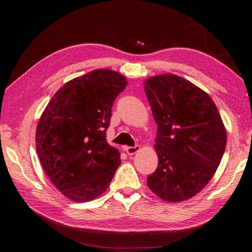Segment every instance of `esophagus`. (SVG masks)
I'll return each mask as SVG.
<instances>
[{
	"label": "esophagus",
	"mask_w": 252,
	"mask_h": 252,
	"mask_svg": "<svg viewBox=\"0 0 252 252\" xmlns=\"http://www.w3.org/2000/svg\"><path fill=\"white\" fill-rule=\"evenodd\" d=\"M125 150L129 156L134 155V153L140 150V146H134V147H125Z\"/></svg>",
	"instance_id": "esophagus-1"
}]
</instances>
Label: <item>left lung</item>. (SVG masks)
Masks as SVG:
<instances>
[{
	"label": "left lung",
	"instance_id": "8db88e82",
	"mask_svg": "<svg viewBox=\"0 0 252 252\" xmlns=\"http://www.w3.org/2000/svg\"><path fill=\"white\" fill-rule=\"evenodd\" d=\"M144 91L158 123L159 159L148 187L164 201H185L200 192L219 167L227 144L222 119L208 93L176 74L151 76Z\"/></svg>",
	"mask_w": 252,
	"mask_h": 252
}]
</instances>
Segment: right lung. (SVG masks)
I'll use <instances>...</instances> for the list:
<instances>
[{
  "label": "right lung",
  "instance_id": "add662e5",
  "mask_svg": "<svg viewBox=\"0 0 252 252\" xmlns=\"http://www.w3.org/2000/svg\"><path fill=\"white\" fill-rule=\"evenodd\" d=\"M126 84L116 71L93 70L60 88L42 113L37 156L46 176L72 201L101 195L121 163L119 150L106 141V130L114 100Z\"/></svg>",
  "mask_w": 252,
  "mask_h": 252
}]
</instances>
